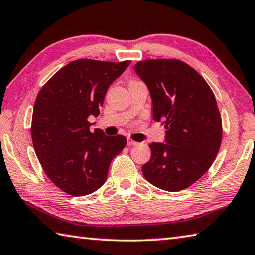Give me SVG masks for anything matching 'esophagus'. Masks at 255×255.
I'll use <instances>...</instances> for the list:
<instances>
[{
  "instance_id": "esophagus-1",
  "label": "esophagus",
  "mask_w": 255,
  "mask_h": 255,
  "mask_svg": "<svg viewBox=\"0 0 255 255\" xmlns=\"http://www.w3.org/2000/svg\"><path fill=\"white\" fill-rule=\"evenodd\" d=\"M127 144H128L129 146H136V145H138L139 143H138V141H136V140L131 139L130 137H128V138H127Z\"/></svg>"
}]
</instances>
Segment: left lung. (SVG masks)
<instances>
[{"mask_svg": "<svg viewBox=\"0 0 255 255\" xmlns=\"http://www.w3.org/2000/svg\"><path fill=\"white\" fill-rule=\"evenodd\" d=\"M133 70L149 89L153 118L166 129L165 143H152L145 179L176 192L197 182L214 163L223 124L215 94L195 68L179 59H146Z\"/></svg>", "mask_w": 255, "mask_h": 255, "instance_id": "1", "label": "left lung"}]
</instances>
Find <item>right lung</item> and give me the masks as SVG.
I'll return each instance as SVG.
<instances>
[{
  "mask_svg": "<svg viewBox=\"0 0 255 255\" xmlns=\"http://www.w3.org/2000/svg\"><path fill=\"white\" fill-rule=\"evenodd\" d=\"M130 60L81 58L54 74L33 106L31 138L42 170L56 187L74 197L90 195L106 182L110 163L126 137L90 131V115L100 114L107 90Z\"/></svg>",
  "mask_w": 255,
  "mask_h": 255,
  "instance_id": "right-lung-1",
  "label": "right lung"
}]
</instances>
